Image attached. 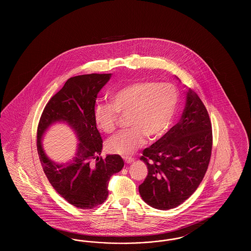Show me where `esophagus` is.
Here are the masks:
<instances>
[{
	"label": "esophagus",
	"instance_id": "obj_1",
	"mask_svg": "<svg viewBox=\"0 0 251 251\" xmlns=\"http://www.w3.org/2000/svg\"><path fill=\"white\" fill-rule=\"evenodd\" d=\"M124 161H125L126 164H131V163H132V162L134 161V159H133V158H125Z\"/></svg>",
	"mask_w": 251,
	"mask_h": 251
}]
</instances>
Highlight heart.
<instances>
[{
	"instance_id": "obj_1",
	"label": "heart",
	"mask_w": 251,
	"mask_h": 251,
	"mask_svg": "<svg viewBox=\"0 0 251 251\" xmlns=\"http://www.w3.org/2000/svg\"><path fill=\"white\" fill-rule=\"evenodd\" d=\"M110 100L111 104H96V125L111 133L117 128L120 114L129 115L127 124L131 129L116 134L106 143L109 152L129 156L143 146L146 137L156 140L166 133L178 106L179 93L168 83L137 81L117 89Z\"/></svg>"
}]
</instances>
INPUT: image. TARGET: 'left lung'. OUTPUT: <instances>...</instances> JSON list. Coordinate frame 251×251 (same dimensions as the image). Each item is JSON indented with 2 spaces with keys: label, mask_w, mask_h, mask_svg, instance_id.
I'll return each mask as SVG.
<instances>
[{
  "label": "left lung",
  "mask_w": 251,
  "mask_h": 251,
  "mask_svg": "<svg viewBox=\"0 0 251 251\" xmlns=\"http://www.w3.org/2000/svg\"><path fill=\"white\" fill-rule=\"evenodd\" d=\"M212 125L201 100L190 88L179 122L150 148L140 160L148 176L138 187L145 202L169 210L184 202L201 184L209 166Z\"/></svg>",
  "instance_id": "left-lung-1"
}]
</instances>
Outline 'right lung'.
Returning a JSON list of instances; mask_svg holds the SVG:
<instances>
[{"instance_id": "right-lung-1", "label": "right lung", "mask_w": 251, "mask_h": 251, "mask_svg": "<svg viewBox=\"0 0 251 251\" xmlns=\"http://www.w3.org/2000/svg\"><path fill=\"white\" fill-rule=\"evenodd\" d=\"M112 74H84L70 78L49 100L38 123L37 152L50 183L68 202L80 209H92L105 201L108 182L120 172L124 162L120 155L99 157L102 140L94 120L96 99ZM56 123H64L75 131L79 143L75 154L66 163L51 160L46 154L42 139ZM96 162L91 164V160Z\"/></svg>"}]
</instances>
